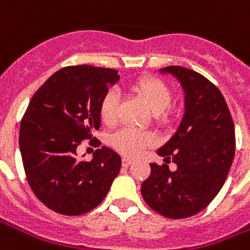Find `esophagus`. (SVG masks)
<instances>
[{
    "label": "esophagus",
    "mask_w": 250,
    "mask_h": 250,
    "mask_svg": "<svg viewBox=\"0 0 250 250\" xmlns=\"http://www.w3.org/2000/svg\"><path fill=\"white\" fill-rule=\"evenodd\" d=\"M134 162V159H131V158H127V157H123L122 158V165L127 167V166H130L131 163Z\"/></svg>",
    "instance_id": "obj_1"
}]
</instances>
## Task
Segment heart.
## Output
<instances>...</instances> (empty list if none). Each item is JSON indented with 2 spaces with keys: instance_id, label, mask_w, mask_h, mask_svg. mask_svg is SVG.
Masks as SVG:
<instances>
[{
  "instance_id": "1",
  "label": "heart",
  "mask_w": 250,
  "mask_h": 250,
  "mask_svg": "<svg viewBox=\"0 0 250 250\" xmlns=\"http://www.w3.org/2000/svg\"><path fill=\"white\" fill-rule=\"evenodd\" d=\"M127 89L134 96L139 98L148 108L154 111V119L157 123L165 125L171 119V107L173 102V91L168 84L154 76H142L128 83ZM118 111H119V98L118 93L109 91L103 96L99 107V115L103 125L112 127L118 123ZM157 138L151 132L142 131L125 130L118 131L111 136L109 145L125 157H138L146 148L155 145Z\"/></svg>"
}]
</instances>
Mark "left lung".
Masks as SVG:
<instances>
[{
	"instance_id": "1",
	"label": "left lung",
	"mask_w": 250,
	"mask_h": 250,
	"mask_svg": "<svg viewBox=\"0 0 250 250\" xmlns=\"http://www.w3.org/2000/svg\"><path fill=\"white\" fill-rule=\"evenodd\" d=\"M162 72L181 82L186 111L177 132L157 151L166 163L150 165L141 191L154 211L179 220L204 210L225 184L236 150L234 123L220 89L201 73L179 65Z\"/></svg>"
}]
</instances>
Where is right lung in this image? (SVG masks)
<instances>
[{
    "label": "right lung",
    "instance_id": "add662e5",
    "mask_svg": "<svg viewBox=\"0 0 250 250\" xmlns=\"http://www.w3.org/2000/svg\"><path fill=\"white\" fill-rule=\"evenodd\" d=\"M118 71L92 65H69L41 85L20 125V150L26 181L46 208L64 215L95 209L119 174L122 158L108 147L98 148L92 161H80L83 141L99 147L92 132L100 127L99 107Z\"/></svg>",
    "mask_w": 250,
    "mask_h": 250
}]
</instances>
